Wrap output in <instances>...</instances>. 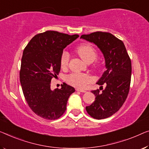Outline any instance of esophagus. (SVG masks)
Returning <instances> with one entry per match:
<instances>
[{
	"mask_svg": "<svg viewBox=\"0 0 149 149\" xmlns=\"http://www.w3.org/2000/svg\"><path fill=\"white\" fill-rule=\"evenodd\" d=\"M76 91H77V92H84V93H85V92H86V91H85V90H80V89H76Z\"/></svg>",
	"mask_w": 149,
	"mask_h": 149,
	"instance_id": "obj_1",
	"label": "esophagus"
}]
</instances>
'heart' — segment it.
<instances>
[{
  "label": "heart",
  "instance_id": "obj_1",
  "mask_svg": "<svg viewBox=\"0 0 149 149\" xmlns=\"http://www.w3.org/2000/svg\"><path fill=\"white\" fill-rule=\"evenodd\" d=\"M76 52L79 57L86 63L93 62L97 57V53L95 49L89 44H82L77 47ZM70 60V54L67 51H63L61 55L60 64L62 68H66ZM93 80L90 75L84 74H72L67 77V81L71 85L78 88H84L89 83Z\"/></svg>",
  "mask_w": 149,
  "mask_h": 149
}]
</instances>
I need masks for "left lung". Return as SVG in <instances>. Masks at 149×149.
Listing matches in <instances>:
<instances>
[{"label": "left lung", "mask_w": 149, "mask_h": 149, "mask_svg": "<svg viewBox=\"0 0 149 149\" xmlns=\"http://www.w3.org/2000/svg\"><path fill=\"white\" fill-rule=\"evenodd\" d=\"M80 38L95 44L105 59L106 71L96 83L103 91H92L96 98L86 109L94 118H106L118 112L127 97L131 80V61L123 42L110 33L94 32L81 35ZM104 84V89L101 86Z\"/></svg>", "instance_id": "8db88e82"}]
</instances>
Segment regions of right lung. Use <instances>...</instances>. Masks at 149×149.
Wrapping results in <instances>:
<instances>
[{"label":"right lung","instance_id":"obj_1","mask_svg":"<svg viewBox=\"0 0 149 149\" xmlns=\"http://www.w3.org/2000/svg\"><path fill=\"white\" fill-rule=\"evenodd\" d=\"M78 35H69L47 31L33 37L26 46L21 59L20 81L31 109L46 120L59 118L66 110L68 100L75 89L63 83L61 89H51V81L61 70L64 48Z\"/></svg>","mask_w":149,"mask_h":149}]
</instances>
